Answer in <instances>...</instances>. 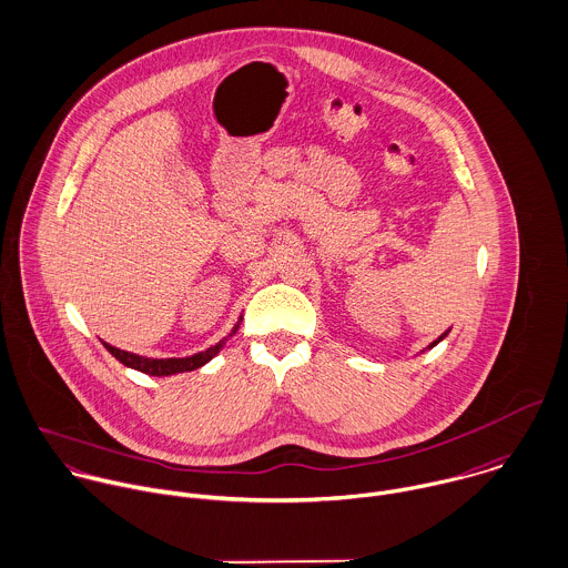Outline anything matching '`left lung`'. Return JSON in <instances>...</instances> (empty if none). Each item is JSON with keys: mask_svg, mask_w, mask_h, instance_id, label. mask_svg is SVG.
<instances>
[{"mask_svg": "<svg viewBox=\"0 0 568 568\" xmlns=\"http://www.w3.org/2000/svg\"><path fill=\"white\" fill-rule=\"evenodd\" d=\"M447 335H449V331H445V333H443V335H440V337H438V339H434V342H432V344H429V346H427V348H425V351H429V348H434V346H436V344H438V342H443V339H445V337H447ZM425 351H420V353H425Z\"/></svg>", "mask_w": 568, "mask_h": 568, "instance_id": "1", "label": "left lung"}]
</instances>
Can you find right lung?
<instances>
[{
  "label": "right lung",
  "mask_w": 568,
  "mask_h": 568,
  "mask_svg": "<svg viewBox=\"0 0 568 568\" xmlns=\"http://www.w3.org/2000/svg\"><path fill=\"white\" fill-rule=\"evenodd\" d=\"M240 322H242V317H240V320H237V324L231 328V333H229L224 339H220L215 346H211V348H206V351H202V353H195V355H191V357L152 359V357H143V355H134V353H128V351L114 348V346H110V344H105V342H103V346L108 348V353H110L112 357H116L123 366H128V368H132V371L145 373V375H150V377H172V375H179V373H191V371H197V368H202L204 364H209V362H211V359H213V357L224 348L226 339H229V337H233V335L237 333Z\"/></svg>",
  "instance_id": "1"
}]
</instances>
